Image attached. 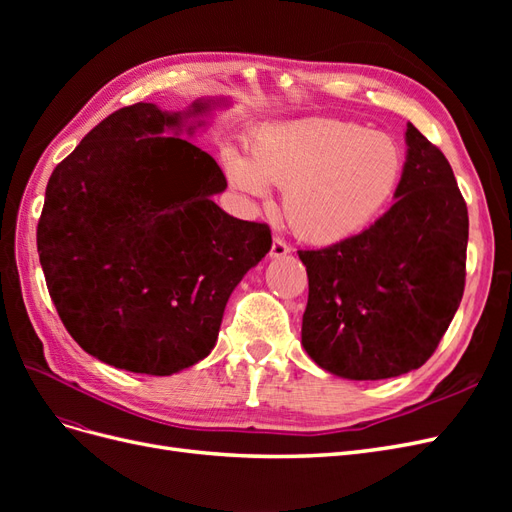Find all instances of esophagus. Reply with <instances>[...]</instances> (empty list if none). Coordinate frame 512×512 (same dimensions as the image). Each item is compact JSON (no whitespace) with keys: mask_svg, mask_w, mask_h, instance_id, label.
<instances>
[{"mask_svg":"<svg viewBox=\"0 0 512 512\" xmlns=\"http://www.w3.org/2000/svg\"><path fill=\"white\" fill-rule=\"evenodd\" d=\"M286 254H290V245H288L286 241H282L280 237H273L269 256H271V258H282V256H286Z\"/></svg>","mask_w":512,"mask_h":512,"instance_id":"obj_1","label":"esophagus"}]
</instances>
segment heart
<instances>
[{"instance_id": "b5f03b06", "label": "heart", "mask_w": 512, "mask_h": 512, "mask_svg": "<svg viewBox=\"0 0 512 512\" xmlns=\"http://www.w3.org/2000/svg\"><path fill=\"white\" fill-rule=\"evenodd\" d=\"M406 158L395 138L339 119H301L260 130L245 160L230 153L228 179L247 196L284 188L297 237L331 245L359 235L391 205Z\"/></svg>"}]
</instances>
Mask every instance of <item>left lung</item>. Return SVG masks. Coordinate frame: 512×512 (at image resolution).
Instances as JSON below:
<instances>
[{
    "instance_id": "left-lung-1",
    "label": "left lung",
    "mask_w": 512,
    "mask_h": 512,
    "mask_svg": "<svg viewBox=\"0 0 512 512\" xmlns=\"http://www.w3.org/2000/svg\"><path fill=\"white\" fill-rule=\"evenodd\" d=\"M395 205L346 241L299 250L305 352L335 376L384 380L436 352L466 286L468 207L453 168L412 123Z\"/></svg>"
}]
</instances>
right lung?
<instances>
[{"mask_svg": "<svg viewBox=\"0 0 512 512\" xmlns=\"http://www.w3.org/2000/svg\"><path fill=\"white\" fill-rule=\"evenodd\" d=\"M220 102L183 113L123 106L46 185V288L74 342L102 363L170 376L203 361L232 290L271 250L267 224L232 218L211 200L226 190L218 162L177 136L203 126L188 119Z\"/></svg>", "mask_w": 512, "mask_h": 512, "instance_id": "obj_1", "label": "right lung"}]
</instances>
